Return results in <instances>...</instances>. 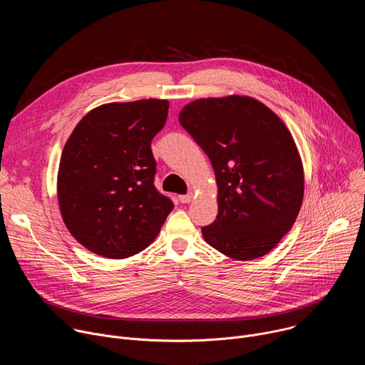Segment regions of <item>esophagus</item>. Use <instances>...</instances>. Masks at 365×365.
<instances>
[{"label":"esophagus","instance_id":"obj_1","mask_svg":"<svg viewBox=\"0 0 365 365\" xmlns=\"http://www.w3.org/2000/svg\"><path fill=\"white\" fill-rule=\"evenodd\" d=\"M179 199H180V202H182V203H189V202H192V199H193V193L182 195V196H179Z\"/></svg>","mask_w":365,"mask_h":365}]
</instances>
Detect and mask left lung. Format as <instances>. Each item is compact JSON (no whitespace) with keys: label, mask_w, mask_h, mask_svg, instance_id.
Listing matches in <instances>:
<instances>
[{"label":"left lung","mask_w":365,"mask_h":365,"mask_svg":"<svg viewBox=\"0 0 365 365\" xmlns=\"http://www.w3.org/2000/svg\"><path fill=\"white\" fill-rule=\"evenodd\" d=\"M179 123L215 170L218 215L202 228L205 241L240 262L266 255L292 230L303 200L290 131L263 102L242 95L192 101Z\"/></svg>","instance_id":"8db88e82"}]
</instances>
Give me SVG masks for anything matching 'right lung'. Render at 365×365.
Instances as JSON below:
<instances>
[{
    "label": "right lung",
    "mask_w": 365,
    "mask_h": 365,
    "mask_svg": "<svg viewBox=\"0 0 365 365\" xmlns=\"http://www.w3.org/2000/svg\"><path fill=\"white\" fill-rule=\"evenodd\" d=\"M169 101L111 102L89 111L68 138L58 172V200L69 232L89 251L127 258L160 232L173 202L154 187L151 140Z\"/></svg>",
    "instance_id": "1"
}]
</instances>
